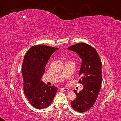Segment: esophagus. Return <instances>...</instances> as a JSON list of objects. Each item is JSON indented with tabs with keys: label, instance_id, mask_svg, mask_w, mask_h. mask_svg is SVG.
<instances>
[{
	"label": "esophagus",
	"instance_id": "esophagus-1",
	"mask_svg": "<svg viewBox=\"0 0 121 121\" xmlns=\"http://www.w3.org/2000/svg\"><path fill=\"white\" fill-rule=\"evenodd\" d=\"M61 90H62L63 91H67V92H68L69 91V89H68V88H62Z\"/></svg>",
	"mask_w": 121,
	"mask_h": 121
}]
</instances>
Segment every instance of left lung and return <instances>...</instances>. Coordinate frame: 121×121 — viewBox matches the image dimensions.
I'll return each mask as SVG.
<instances>
[{
    "mask_svg": "<svg viewBox=\"0 0 121 121\" xmlns=\"http://www.w3.org/2000/svg\"><path fill=\"white\" fill-rule=\"evenodd\" d=\"M68 49L76 52L82 59L79 83L83 85V89L79 93L73 90L77 97L71 102V106L76 111L83 112L93 106L101 89V61L95 49L86 43H79Z\"/></svg>",
    "mask_w": 121,
    "mask_h": 121,
    "instance_id": "left-lung-1",
    "label": "left lung"
}]
</instances>
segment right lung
Returning a JSON list of instances; mask_svg holds the SVG:
<instances>
[{"label":"right lung","mask_w":121,"mask_h":121,"mask_svg":"<svg viewBox=\"0 0 121 121\" xmlns=\"http://www.w3.org/2000/svg\"><path fill=\"white\" fill-rule=\"evenodd\" d=\"M58 49L42 45L33 46L24 57L22 67L24 92L30 104L38 109L48 107L58 91L56 86H48L40 79L51 56Z\"/></svg>","instance_id":"right-lung-1"}]
</instances>
